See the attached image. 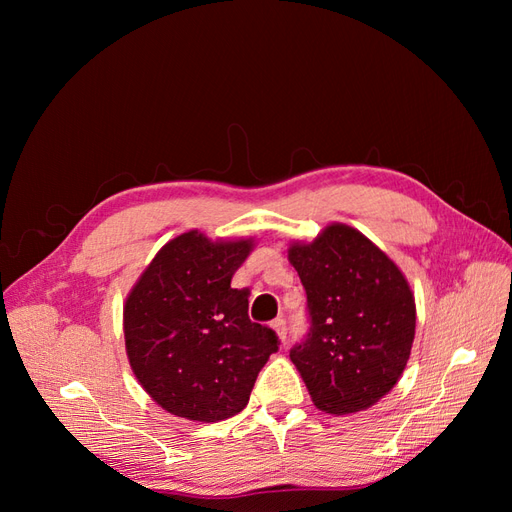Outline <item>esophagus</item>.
<instances>
[{"instance_id": "34e87169", "label": "esophagus", "mask_w": 512, "mask_h": 512, "mask_svg": "<svg viewBox=\"0 0 512 512\" xmlns=\"http://www.w3.org/2000/svg\"><path fill=\"white\" fill-rule=\"evenodd\" d=\"M271 327H273V331L277 333V339H280V342L284 344V342H286V320H284V318H275V320L271 322Z\"/></svg>"}]
</instances>
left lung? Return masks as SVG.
<instances>
[{"mask_svg":"<svg viewBox=\"0 0 512 512\" xmlns=\"http://www.w3.org/2000/svg\"><path fill=\"white\" fill-rule=\"evenodd\" d=\"M288 260L312 320L290 359L314 406L352 414L378 404L404 374L414 342L406 275L363 232L339 222L309 243L290 241Z\"/></svg>","mask_w":512,"mask_h":512,"instance_id":"8db88e82","label":"left lung"}]
</instances>
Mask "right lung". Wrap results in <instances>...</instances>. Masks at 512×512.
<instances>
[{
  "mask_svg": "<svg viewBox=\"0 0 512 512\" xmlns=\"http://www.w3.org/2000/svg\"><path fill=\"white\" fill-rule=\"evenodd\" d=\"M254 239L211 241L188 230L153 256L123 303V337L138 384L166 412L218 423L241 412L277 335L247 316L232 275Z\"/></svg>",
  "mask_w": 512,
  "mask_h": 512,
  "instance_id": "right-lung-1",
  "label": "right lung"
}]
</instances>
